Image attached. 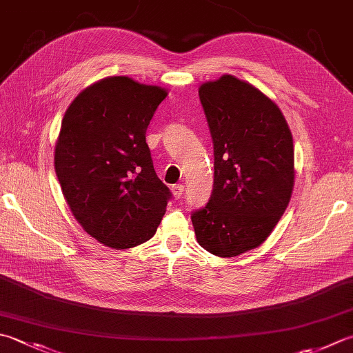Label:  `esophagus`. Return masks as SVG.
I'll use <instances>...</instances> for the list:
<instances>
[{"instance_id":"34e87169","label":"esophagus","mask_w":353,"mask_h":353,"mask_svg":"<svg viewBox=\"0 0 353 353\" xmlns=\"http://www.w3.org/2000/svg\"><path fill=\"white\" fill-rule=\"evenodd\" d=\"M183 190H185V186L181 185V183L171 186V192H172V196H174L176 199H181L183 196Z\"/></svg>"}]
</instances>
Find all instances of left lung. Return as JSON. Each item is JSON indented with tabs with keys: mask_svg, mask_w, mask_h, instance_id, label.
Wrapping results in <instances>:
<instances>
[{
	"mask_svg": "<svg viewBox=\"0 0 353 353\" xmlns=\"http://www.w3.org/2000/svg\"><path fill=\"white\" fill-rule=\"evenodd\" d=\"M214 148V185L192 211L199 245L219 257L260 246L294 188V143L285 116L259 88L225 74L199 88Z\"/></svg>",
	"mask_w": 353,
	"mask_h": 353,
	"instance_id": "obj_1",
	"label": "left lung"
}]
</instances>
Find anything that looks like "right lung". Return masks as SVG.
Masks as SVG:
<instances>
[{
    "label": "right lung",
    "mask_w": 353,
    "mask_h": 353,
    "mask_svg": "<svg viewBox=\"0 0 353 353\" xmlns=\"http://www.w3.org/2000/svg\"><path fill=\"white\" fill-rule=\"evenodd\" d=\"M167 94L113 76L81 92L62 119L54 148L62 194L85 232L114 250L153 237L171 199L145 139Z\"/></svg>",
    "instance_id": "1"
}]
</instances>
